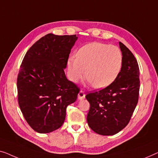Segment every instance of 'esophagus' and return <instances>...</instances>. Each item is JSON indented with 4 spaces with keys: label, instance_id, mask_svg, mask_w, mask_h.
<instances>
[{
    "label": "esophagus",
    "instance_id": "34e87169",
    "mask_svg": "<svg viewBox=\"0 0 158 158\" xmlns=\"http://www.w3.org/2000/svg\"><path fill=\"white\" fill-rule=\"evenodd\" d=\"M84 98H85V94H84L83 91L81 90L78 94V99L81 100V99H83Z\"/></svg>",
    "mask_w": 158,
    "mask_h": 158
}]
</instances>
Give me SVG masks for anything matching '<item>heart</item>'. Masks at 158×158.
Returning <instances> with one entry per match:
<instances>
[{
    "mask_svg": "<svg viewBox=\"0 0 158 158\" xmlns=\"http://www.w3.org/2000/svg\"><path fill=\"white\" fill-rule=\"evenodd\" d=\"M122 64L123 56L117 46L94 42L82 46L77 53V58L69 59L68 74L74 82L85 74L86 80L94 88L102 89L114 81Z\"/></svg>",
    "mask_w": 158,
    "mask_h": 158,
    "instance_id": "obj_1",
    "label": "heart"
}]
</instances>
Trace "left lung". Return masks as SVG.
Instances as JSON below:
<instances>
[{"mask_svg":"<svg viewBox=\"0 0 158 158\" xmlns=\"http://www.w3.org/2000/svg\"><path fill=\"white\" fill-rule=\"evenodd\" d=\"M119 45L123 64L116 79L106 87L86 95L90 104L86 118L88 124L102 135H115L125 127L138 102V64L126 46L121 42Z\"/></svg>","mask_w":158,"mask_h":158,"instance_id":"obj_1","label":"left lung"}]
</instances>
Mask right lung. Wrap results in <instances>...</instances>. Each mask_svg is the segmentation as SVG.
Instances as JSON below:
<instances>
[{
    "label": "right lung",
    "mask_w": 158,
    "mask_h": 158,
    "mask_svg": "<svg viewBox=\"0 0 158 158\" xmlns=\"http://www.w3.org/2000/svg\"><path fill=\"white\" fill-rule=\"evenodd\" d=\"M77 35L48 34L24 56L17 78L18 101L33 130L48 133L63 124L69 104L77 100L79 88L66 79L64 69Z\"/></svg>",
    "instance_id": "right-lung-1"
}]
</instances>
